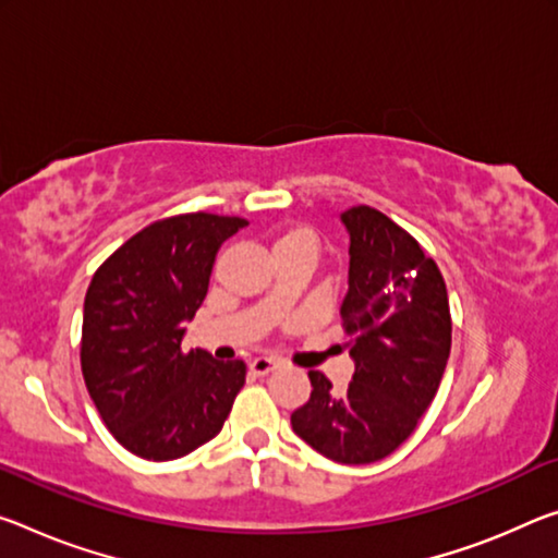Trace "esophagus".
<instances>
[{
    "label": "esophagus",
    "instance_id": "obj_1",
    "mask_svg": "<svg viewBox=\"0 0 558 558\" xmlns=\"http://www.w3.org/2000/svg\"><path fill=\"white\" fill-rule=\"evenodd\" d=\"M276 365H278V362L270 360V357H255L251 362V373L253 375H268L270 369H276Z\"/></svg>",
    "mask_w": 558,
    "mask_h": 558
}]
</instances>
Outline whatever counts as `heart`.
Here are the masks:
<instances>
[{
  "instance_id": "heart-1",
  "label": "heart",
  "mask_w": 558,
  "mask_h": 558,
  "mask_svg": "<svg viewBox=\"0 0 558 558\" xmlns=\"http://www.w3.org/2000/svg\"><path fill=\"white\" fill-rule=\"evenodd\" d=\"M288 245H300V247H307V251L315 253L317 235L313 228L293 226V228H288V231H282L276 241H272V251H278V247H288Z\"/></svg>"
}]
</instances>
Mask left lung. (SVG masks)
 I'll return each instance as SVG.
<instances>
[{"mask_svg": "<svg viewBox=\"0 0 558 558\" xmlns=\"http://www.w3.org/2000/svg\"><path fill=\"white\" fill-rule=\"evenodd\" d=\"M350 231V288L342 330L355 375L338 392L311 369V400L290 414L315 452L340 464L392 454L435 400L452 350L445 278L420 243L373 206L342 214Z\"/></svg>", "mask_w": 558, "mask_h": 558, "instance_id": "left-lung-1", "label": "left lung"}]
</instances>
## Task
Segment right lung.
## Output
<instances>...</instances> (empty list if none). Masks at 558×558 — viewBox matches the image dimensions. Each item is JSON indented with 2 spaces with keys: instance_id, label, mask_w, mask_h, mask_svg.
Instances as JSON below:
<instances>
[{
  "instance_id": "right-lung-1",
  "label": "right lung",
  "mask_w": 558,
  "mask_h": 558,
  "mask_svg": "<svg viewBox=\"0 0 558 558\" xmlns=\"http://www.w3.org/2000/svg\"><path fill=\"white\" fill-rule=\"evenodd\" d=\"M245 218L181 214L154 220L88 282L82 375L113 439L151 462L214 439L245 385V362L183 350L185 323L208 293L220 243Z\"/></svg>"
}]
</instances>
